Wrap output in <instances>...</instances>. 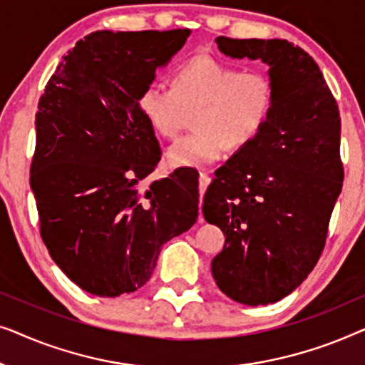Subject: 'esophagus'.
<instances>
[{
  "instance_id": "34e87169",
  "label": "esophagus",
  "mask_w": 365,
  "mask_h": 365,
  "mask_svg": "<svg viewBox=\"0 0 365 365\" xmlns=\"http://www.w3.org/2000/svg\"><path fill=\"white\" fill-rule=\"evenodd\" d=\"M209 182H211V176H209V173H206V171L199 173V189H201V196L204 194V191H206ZM199 212H201V209H199ZM199 217H201V221H202L201 214H199Z\"/></svg>"
}]
</instances>
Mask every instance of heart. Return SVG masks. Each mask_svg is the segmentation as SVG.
<instances>
[{
  "instance_id": "obj_1",
  "label": "heart",
  "mask_w": 365,
  "mask_h": 365,
  "mask_svg": "<svg viewBox=\"0 0 365 365\" xmlns=\"http://www.w3.org/2000/svg\"><path fill=\"white\" fill-rule=\"evenodd\" d=\"M139 109L159 136L173 139L194 116L196 133L168 149L171 166H206L229 149L246 148L266 126L274 106L267 74L241 71L209 54L178 68L173 88L151 83L139 94Z\"/></svg>"
}]
</instances>
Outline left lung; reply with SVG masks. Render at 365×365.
Here are the masks:
<instances>
[{
	"label": "left lung",
	"instance_id": "obj_1",
	"mask_svg": "<svg viewBox=\"0 0 365 365\" xmlns=\"http://www.w3.org/2000/svg\"><path fill=\"white\" fill-rule=\"evenodd\" d=\"M234 59L269 66L274 106L261 134L216 171L202 214L226 236L212 259L232 301L266 306L302 284L321 257L341 194V116L317 63L286 39L216 38Z\"/></svg>",
	"mask_w": 365,
	"mask_h": 365
}]
</instances>
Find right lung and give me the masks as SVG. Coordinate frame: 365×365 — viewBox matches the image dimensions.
I'll return each instance as SVG.
<instances>
[{"label":"right lung","instance_id":"obj_1","mask_svg":"<svg viewBox=\"0 0 365 365\" xmlns=\"http://www.w3.org/2000/svg\"><path fill=\"white\" fill-rule=\"evenodd\" d=\"M191 29L96 31L63 56L38 103L31 189L43 242L71 281L116 297L149 281L164 242L199 211L197 179L141 182L161 148L139 94Z\"/></svg>","mask_w":365,"mask_h":365}]
</instances>
